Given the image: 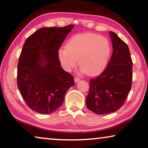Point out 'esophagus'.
Returning a JSON list of instances; mask_svg holds the SVG:
<instances>
[{
  "instance_id": "obj_1",
  "label": "esophagus",
  "mask_w": 148,
  "mask_h": 148,
  "mask_svg": "<svg viewBox=\"0 0 148 148\" xmlns=\"http://www.w3.org/2000/svg\"><path fill=\"white\" fill-rule=\"evenodd\" d=\"M80 80H81V79L78 78V77H75V78H74V81H75V83H78Z\"/></svg>"
}]
</instances>
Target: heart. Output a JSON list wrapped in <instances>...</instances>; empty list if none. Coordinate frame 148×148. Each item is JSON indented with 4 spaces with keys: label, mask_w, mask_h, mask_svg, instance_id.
I'll list each match as a JSON object with an SVG mask.
<instances>
[{
    "label": "heart",
    "mask_w": 148,
    "mask_h": 148,
    "mask_svg": "<svg viewBox=\"0 0 148 148\" xmlns=\"http://www.w3.org/2000/svg\"><path fill=\"white\" fill-rule=\"evenodd\" d=\"M110 55V45L104 37L90 33L79 34L67 41L65 48L58 51V58L67 71L77 64L88 75L96 76L105 69Z\"/></svg>",
    "instance_id": "b5f03b06"
}]
</instances>
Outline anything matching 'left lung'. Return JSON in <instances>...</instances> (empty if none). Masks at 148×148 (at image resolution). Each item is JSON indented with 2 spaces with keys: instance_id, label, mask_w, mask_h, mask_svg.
<instances>
[{
  "instance_id": "left-lung-1",
  "label": "left lung",
  "mask_w": 148,
  "mask_h": 148,
  "mask_svg": "<svg viewBox=\"0 0 148 148\" xmlns=\"http://www.w3.org/2000/svg\"><path fill=\"white\" fill-rule=\"evenodd\" d=\"M113 54L106 69L90 80L86 104L89 110L99 115L117 111L124 104L131 89L132 61L127 45L110 31Z\"/></svg>"
}]
</instances>
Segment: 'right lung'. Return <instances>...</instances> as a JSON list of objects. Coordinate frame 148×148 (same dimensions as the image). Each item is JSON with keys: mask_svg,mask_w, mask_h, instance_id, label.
<instances>
[{"mask_svg": "<svg viewBox=\"0 0 148 148\" xmlns=\"http://www.w3.org/2000/svg\"><path fill=\"white\" fill-rule=\"evenodd\" d=\"M74 25L40 28L23 45L18 64L17 84L28 107L50 114L62 105L74 85L71 74L62 68L58 50Z\"/></svg>", "mask_w": 148, "mask_h": 148, "instance_id": "add662e5", "label": "right lung"}]
</instances>
